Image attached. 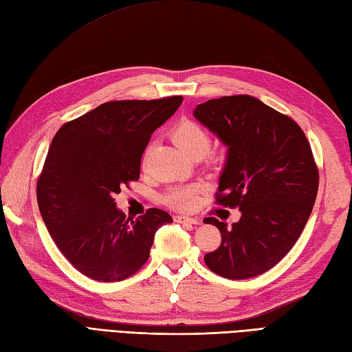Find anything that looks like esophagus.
I'll use <instances>...</instances> for the list:
<instances>
[{"mask_svg":"<svg viewBox=\"0 0 352 352\" xmlns=\"http://www.w3.org/2000/svg\"><path fill=\"white\" fill-rule=\"evenodd\" d=\"M174 220L177 223H186V225H199L201 220L196 217H189V216H175Z\"/></svg>","mask_w":352,"mask_h":352,"instance_id":"esophagus-1","label":"esophagus"}]
</instances>
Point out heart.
Masks as SVG:
<instances>
[{
  "label": "heart",
  "mask_w": 352,
  "mask_h": 352,
  "mask_svg": "<svg viewBox=\"0 0 352 352\" xmlns=\"http://www.w3.org/2000/svg\"><path fill=\"white\" fill-rule=\"evenodd\" d=\"M173 141L182 148L187 156H204L211 145V136L207 129L190 120H183L173 129L170 132ZM199 192V186L196 184H183L174 186L163 196L169 207L177 210H189L196 204V195Z\"/></svg>",
  "instance_id": "b5f03b06"
}]
</instances>
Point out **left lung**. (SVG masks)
<instances>
[{"mask_svg":"<svg viewBox=\"0 0 352 352\" xmlns=\"http://www.w3.org/2000/svg\"><path fill=\"white\" fill-rule=\"evenodd\" d=\"M193 117L226 146L217 204L241 211L239 222L206 217L222 234L204 256L226 279H249L274 267L292 249L312 213L318 168L296 121L250 96L211 99Z\"/></svg>","mask_w":352,"mask_h":352,"instance_id":"obj_1","label":"left lung"}]
</instances>
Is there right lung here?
Segmentation results:
<instances>
[{"mask_svg": "<svg viewBox=\"0 0 352 352\" xmlns=\"http://www.w3.org/2000/svg\"><path fill=\"white\" fill-rule=\"evenodd\" d=\"M183 97L108 102L56 132L37 182L42 219L64 258L99 282L135 274L150 256L154 235L173 222L166 211L126 217L113 202L136 182L145 146Z\"/></svg>", "mask_w": 352, "mask_h": 352, "instance_id": "add662e5", "label": "right lung"}]
</instances>
